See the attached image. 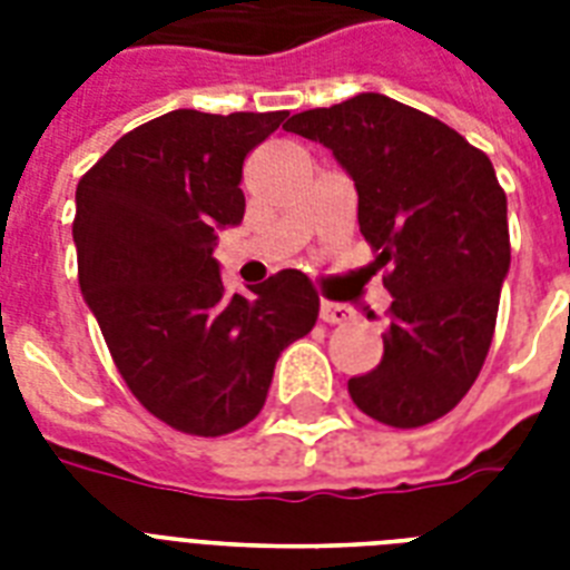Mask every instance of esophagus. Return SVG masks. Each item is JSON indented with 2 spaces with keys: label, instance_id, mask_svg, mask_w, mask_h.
<instances>
[{
  "label": "esophagus",
  "instance_id": "1",
  "mask_svg": "<svg viewBox=\"0 0 570 570\" xmlns=\"http://www.w3.org/2000/svg\"><path fill=\"white\" fill-rule=\"evenodd\" d=\"M320 320L328 322V325H343V322L352 320V307H346V304H337V302H322Z\"/></svg>",
  "mask_w": 570,
  "mask_h": 570
}]
</instances>
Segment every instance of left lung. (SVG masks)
I'll list each match as a JSON object with an SVG mask.
<instances>
[{
	"label": "left lung",
	"instance_id": "obj_1",
	"mask_svg": "<svg viewBox=\"0 0 570 570\" xmlns=\"http://www.w3.org/2000/svg\"><path fill=\"white\" fill-rule=\"evenodd\" d=\"M284 129L337 156L355 180L361 233L387 266L384 355L373 373L348 379V396L393 429L441 420L485 364L512 259L494 165L452 127L384 94L307 109Z\"/></svg>",
	"mask_w": 570,
	"mask_h": 570
}]
</instances>
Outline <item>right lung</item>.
I'll return each mask as SVG.
<instances>
[{"label":"right lung","instance_id":"add662e5","mask_svg":"<svg viewBox=\"0 0 570 570\" xmlns=\"http://www.w3.org/2000/svg\"><path fill=\"white\" fill-rule=\"evenodd\" d=\"M286 111H168L118 138L76 186L79 286L141 405L222 438L263 411L281 352L311 334L320 295L284 268L227 295L218 230L245 215L242 165Z\"/></svg>","mask_w":570,"mask_h":570}]
</instances>
